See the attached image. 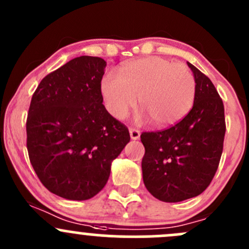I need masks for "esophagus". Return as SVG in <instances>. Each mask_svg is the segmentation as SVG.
<instances>
[{
  "instance_id": "obj_1",
  "label": "esophagus",
  "mask_w": 249,
  "mask_h": 249,
  "mask_svg": "<svg viewBox=\"0 0 249 249\" xmlns=\"http://www.w3.org/2000/svg\"><path fill=\"white\" fill-rule=\"evenodd\" d=\"M130 137H131V140H139L140 136H141V132L139 131L137 129H130Z\"/></svg>"
}]
</instances>
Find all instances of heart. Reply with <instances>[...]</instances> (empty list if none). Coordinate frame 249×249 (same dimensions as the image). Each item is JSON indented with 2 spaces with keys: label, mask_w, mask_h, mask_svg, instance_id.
Returning a JSON list of instances; mask_svg holds the SVG:
<instances>
[{
  "label": "heart",
  "mask_w": 249,
  "mask_h": 249,
  "mask_svg": "<svg viewBox=\"0 0 249 249\" xmlns=\"http://www.w3.org/2000/svg\"><path fill=\"white\" fill-rule=\"evenodd\" d=\"M196 83L183 64L159 56L134 60L119 74L107 73L101 79L105 106L117 119H124L140 104L158 126H170L192 109Z\"/></svg>",
  "instance_id": "heart-1"
}]
</instances>
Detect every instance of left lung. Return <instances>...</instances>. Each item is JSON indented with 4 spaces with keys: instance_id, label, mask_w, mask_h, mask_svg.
Listing matches in <instances>:
<instances>
[{
    "instance_id": "1",
    "label": "left lung",
    "mask_w": 249,
    "mask_h": 249,
    "mask_svg": "<svg viewBox=\"0 0 249 249\" xmlns=\"http://www.w3.org/2000/svg\"><path fill=\"white\" fill-rule=\"evenodd\" d=\"M196 89L193 108L169 129L142 132L143 182L160 201L200 195L217 172L225 136L224 105L207 76L188 62Z\"/></svg>"
}]
</instances>
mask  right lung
<instances>
[{
    "instance_id": "1",
    "label": "right lung",
    "mask_w": 249,
    "mask_h": 249,
    "mask_svg": "<svg viewBox=\"0 0 249 249\" xmlns=\"http://www.w3.org/2000/svg\"><path fill=\"white\" fill-rule=\"evenodd\" d=\"M106 61L79 56L47 74L34 92L26 120L30 161L42 184L69 200L101 192L112 161L130 134L102 105Z\"/></svg>"
}]
</instances>
